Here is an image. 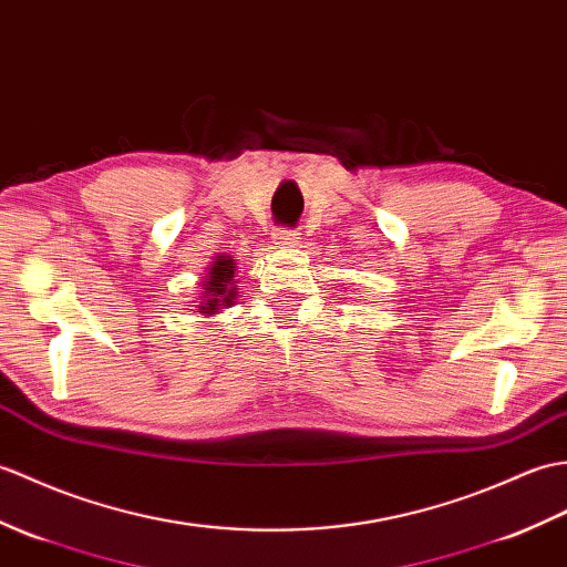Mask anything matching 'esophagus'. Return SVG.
I'll use <instances>...</instances> for the list:
<instances>
[{
	"instance_id": "1",
	"label": "esophagus",
	"mask_w": 567,
	"mask_h": 567,
	"mask_svg": "<svg viewBox=\"0 0 567 567\" xmlns=\"http://www.w3.org/2000/svg\"><path fill=\"white\" fill-rule=\"evenodd\" d=\"M272 239L282 246H295L299 241V234L295 229H278L272 234Z\"/></svg>"
}]
</instances>
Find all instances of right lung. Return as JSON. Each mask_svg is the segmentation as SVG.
I'll use <instances>...</instances> for the list:
<instances>
[{"label":"right lung","mask_w":567,"mask_h":567,"mask_svg":"<svg viewBox=\"0 0 567 567\" xmlns=\"http://www.w3.org/2000/svg\"><path fill=\"white\" fill-rule=\"evenodd\" d=\"M234 272H236V262L231 256H215L213 266L207 268V275L203 280V297L200 305H197V311L203 316L217 313L219 309L229 307L234 297H236V282H234Z\"/></svg>","instance_id":"add662e5"}]
</instances>
